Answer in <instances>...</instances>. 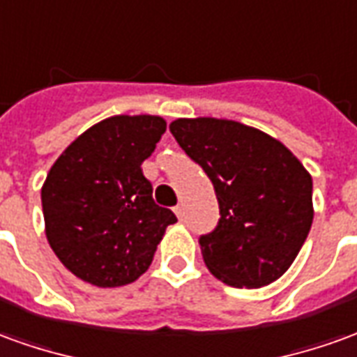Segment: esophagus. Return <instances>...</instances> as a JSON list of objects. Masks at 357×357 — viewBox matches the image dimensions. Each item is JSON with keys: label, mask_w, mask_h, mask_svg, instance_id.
Returning a JSON list of instances; mask_svg holds the SVG:
<instances>
[{"label": "esophagus", "mask_w": 357, "mask_h": 357, "mask_svg": "<svg viewBox=\"0 0 357 357\" xmlns=\"http://www.w3.org/2000/svg\"><path fill=\"white\" fill-rule=\"evenodd\" d=\"M183 211H185V208H183V203H179L178 206H174V213L178 214L179 218H183Z\"/></svg>", "instance_id": "1"}]
</instances>
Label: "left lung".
<instances>
[{
  "mask_svg": "<svg viewBox=\"0 0 357 357\" xmlns=\"http://www.w3.org/2000/svg\"><path fill=\"white\" fill-rule=\"evenodd\" d=\"M172 135L213 181L220 218L199 238L208 271L236 288L280 278L307 239L313 181L271 135L231 119H176Z\"/></svg>",
  "mask_w": 357,
  "mask_h": 357,
  "instance_id": "1",
  "label": "left lung"
}]
</instances>
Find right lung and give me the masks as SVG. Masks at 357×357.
I'll return each instance as SVG.
<instances>
[{
  "label": "right lung",
  "instance_id": "right-lung-1",
  "mask_svg": "<svg viewBox=\"0 0 357 357\" xmlns=\"http://www.w3.org/2000/svg\"><path fill=\"white\" fill-rule=\"evenodd\" d=\"M166 131L158 116H114L86 129L52 166L42 187L50 248L84 282H135L178 222L154 203L143 164Z\"/></svg>",
  "mask_w": 357,
  "mask_h": 357
}]
</instances>
